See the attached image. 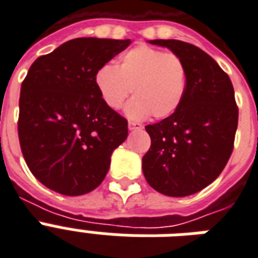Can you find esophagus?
Masks as SVG:
<instances>
[{"mask_svg":"<svg viewBox=\"0 0 258 258\" xmlns=\"http://www.w3.org/2000/svg\"><path fill=\"white\" fill-rule=\"evenodd\" d=\"M127 127H129V131H140V129H143V125H140V123L136 122H129L127 123Z\"/></svg>","mask_w":258,"mask_h":258,"instance_id":"34e87169","label":"esophagus"}]
</instances>
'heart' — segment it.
Returning <instances> with one entry per match:
<instances>
[{
  "label": "heart",
  "mask_w": 258,
  "mask_h": 258,
  "mask_svg": "<svg viewBox=\"0 0 258 258\" xmlns=\"http://www.w3.org/2000/svg\"><path fill=\"white\" fill-rule=\"evenodd\" d=\"M99 95L110 109L125 107L127 117L167 118L180 106L185 90V67L175 53L140 45L119 57L117 66L99 67L94 78Z\"/></svg>",
  "instance_id": "b5f03b06"
}]
</instances>
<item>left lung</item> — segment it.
I'll return each mask as SVG.
<instances>
[{
    "label": "left lung",
    "mask_w": 258,
    "mask_h": 258,
    "mask_svg": "<svg viewBox=\"0 0 258 258\" xmlns=\"http://www.w3.org/2000/svg\"><path fill=\"white\" fill-rule=\"evenodd\" d=\"M171 49L185 67V90L172 115L145 126L148 184L167 197H188L211 184L230 159L238 109L230 78L201 48L180 40H149Z\"/></svg>",
    "instance_id": "8db88e82"
}]
</instances>
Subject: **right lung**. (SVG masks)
Segmentation results:
<instances>
[{"mask_svg": "<svg viewBox=\"0 0 258 258\" xmlns=\"http://www.w3.org/2000/svg\"><path fill=\"white\" fill-rule=\"evenodd\" d=\"M131 40L79 37L37 57L20 93L19 139L37 180L78 197L101 184L127 121L107 106L94 78Z\"/></svg>", "mask_w": 258, "mask_h": 258, "instance_id": "right-lung-1", "label": "right lung"}]
</instances>
